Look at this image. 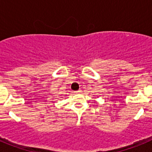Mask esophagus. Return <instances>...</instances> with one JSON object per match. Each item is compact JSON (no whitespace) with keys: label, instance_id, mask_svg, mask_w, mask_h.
<instances>
[{"label":"esophagus","instance_id":"esophagus-1","mask_svg":"<svg viewBox=\"0 0 152 152\" xmlns=\"http://www.w3.org/2000/svg\"><path fill=\"white\" fill-rule=\"evenodd\" d=\"M76 92H77V93H80V92H81V90H78V91H76Z\"/></svg>","mask_w":152,"mask_h":152}]
</instances>
